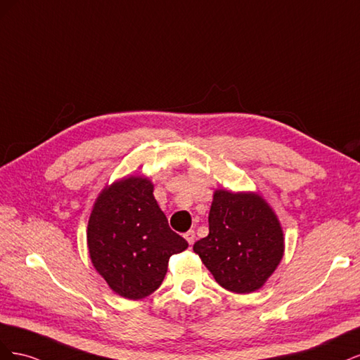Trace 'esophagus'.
I'll return each mask as SVG.
<instances>
[{
    "label": "esophagus",
    "instance_id": "obj_1",
    "mask_svg": "<svg viewBox=\"0 0 360 360\" xmlns=\"http://www.w3.org/2000/svg\"><path fill=\"white\" fill-rule=\"evenodd\" d=\"M184 238H186L189 245H193V242H195V231L189 230L186 234H184Z\"/></svg>",
    "mask_w": 360,
    "mask_h": 360
}]
</instances>
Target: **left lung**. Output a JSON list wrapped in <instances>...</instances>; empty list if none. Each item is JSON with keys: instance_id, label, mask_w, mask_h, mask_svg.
I'll return each mask as SVG.
<instances>
[{"instance_id": "1", "label": "left lung", "mask_w": 360, "mask_h": 360, "mask_svg": "<svg viewBox=\"0 0 360 360\" xmlns=\"http://www.w3.org/2000/svg\"><path fill=\"white\" fill-rule=\"evenodd\" d=\"M217 284L246 294L259 290L284 257L278 216L255 192L217 189L209 213V236L193 245Z\"/></svg>"}]
</instances>
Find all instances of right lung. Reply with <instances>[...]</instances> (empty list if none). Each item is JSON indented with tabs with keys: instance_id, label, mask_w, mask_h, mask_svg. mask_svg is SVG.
Returning a JSON list of instances; mask_svg holds the SVG:
<instances>
[{
	"instance_id": "add662e5",
	"label": "right lung",
	"mask_w": 360,
	"mask_h": 360,
	"mask_svg": "<svg viewBox=\"0 0 360 360\" xmlns=\"http://www.w3.org/2000/svg\"><path fill=\"white\" fill-rule=\"evenodd\" d=\"M94 269L118 296L138 300L156 291L169 257L188 242L174 233L147 177L130 176L106 186L97 197L86 228Z\"/></svg>"
}]
</instances>
